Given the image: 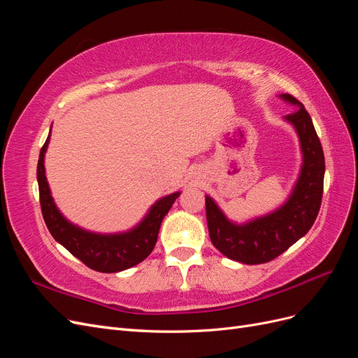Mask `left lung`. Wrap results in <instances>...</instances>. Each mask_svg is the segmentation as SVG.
<instances>
[{
    "mask_svg": "<svg viewBox=\"0 0 358 358\" xmlns=\"http://www.w3.org/2000/svg\"><path fill=\"white\" fill-rule=\"evenodd\" d=\"M279 99L297 107L282 119L297 133L301 152L299 176L287 200L272 212L236 222L206 196V218L213 246L243 264L267 263L285 252L310 230L321 206L326 171L321 142L305 106L289 94H280Z\"/></svg>",
    "mask_w": 358,
    "mask_h": 358,
    "instance_id": "obj_1",
    "label": "left lung"
}]
</instances>
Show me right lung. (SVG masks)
I'll return each instance as SVG.
<instances>
[{"label":"right lung","instance_id":"obj_1","mask_svg":"<svg viewBox=\"0 0 358 358\" xmlns=\"http://www.w3.org/2000/svg\"><path fill=\"white\" fill-rule=\"evenodd\" d=\"M52 129V127H50ZM50 142V133L40 150L37 164V182L40 191L41 213L50 234L58 243L79 258L90 268L103 273H116L133 267L152 252L158 239L162 220L169 213L173 203L180 196V191L161 197L152 206L142 221L133 229L121 233H95L73 224L61 213L52 197L46 178L45 155Z\"/></svg>","mask_w":358,"mask_h":358}]
</instances>
